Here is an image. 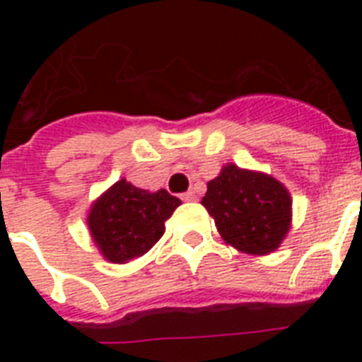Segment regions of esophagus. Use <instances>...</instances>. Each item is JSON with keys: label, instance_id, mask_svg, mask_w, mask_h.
I'll list each match as a JSON object with an SVG mask.
<instances>
[{"label": "esophagus", "instance_id": "34e87169", "mask_svg": "<svg viewBox=\"0 0 362 362\" xmlns=\"http://www.w3.org/2000/svg\"><path fill=\"white\" fill-rule=\"evenodd\" d=\"M195 199H197V193L193 192V189L182 193V201H195Z\"/></svg>", "mask_w": 362, "mask_h": 362}]
</instances>
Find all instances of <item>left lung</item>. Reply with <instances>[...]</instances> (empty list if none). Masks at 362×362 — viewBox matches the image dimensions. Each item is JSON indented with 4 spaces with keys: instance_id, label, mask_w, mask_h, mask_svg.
<instances>
[{
    "instance_id": "8db88e82",
    "label": "left lung",
    "mask_w": 362,
    "mask_h": 362,
    "mask_svg": "<svg viewBox=\"0 0 362 362\" xmlns=\"http://www.w3.org/2000/svg\"><path fill=\"white\" fill-rule=\"evenodd\" d=\"M201 204L214 218L221 238L252 255L274 252L291 227V195L286 186L233 163L209 182Z\"/></svg>"
}]
</instances>
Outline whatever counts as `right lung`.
Here are the masks:
<instances>
[{
    "label": "right lung",
    "instance_id": "add662e5",
    "mask_svg": "<svg viewBox=\"0 0 362 362\" xmlns=\"http://www.w3.org/2000/svg\"><path fill=\"white\" fill-rule=\"evenodd\" d=\"M176 206H180V199L167 189L150 193L122 178L92 204L90 235L107 261L127 263L163 237L165 221Z\"/></svg>",
    "mask_w": 362,
    "mask_h": 362
}]
</instances>
